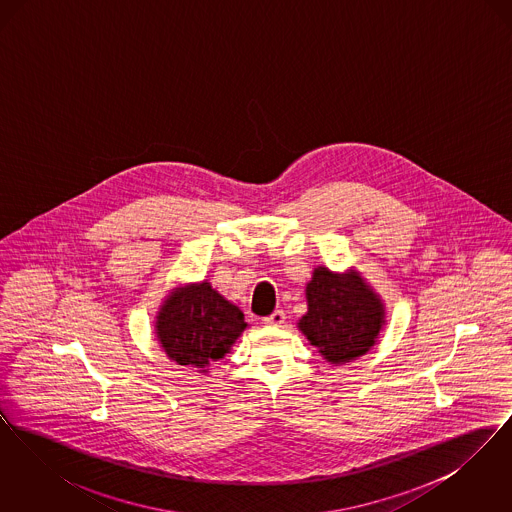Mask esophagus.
Here are the masks:
<instances>
[{
	"mask_svg": "<svg viewBox=\"0 0 512 512\" xmlns=\"http://www.w3.org/2000/svg\"><path fill=\"white\" fill-rule=\"evenodd\" d=\"M263 322L267 324V326H282L284 322H286V313L284 311H274L272 315H268V317L263 318Z\"/></svg>",
	"mask_w": 512,
	"mask_h": 512,
	"instance_id": "34e87169",
	"label": "esophagus"
}]
</instances>
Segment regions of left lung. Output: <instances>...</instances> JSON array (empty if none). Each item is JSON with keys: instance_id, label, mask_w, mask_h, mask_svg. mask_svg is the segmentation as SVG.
Instances as JSON below:
<instances>
[{"instance_id": "1", "label": "left lung", "mask_w": 512, "mask_h": 512, "mask_svg": "<svg viewBox=\"0 0 512 512\" xmlns=\"http://www.w3.org/2000/svg\"><path fill=\"white\" fill-rule=\"evenodd\" d=\"M307 303L299 328L332 365L365 355L380 334L382 303L355 272L343 276L318 267L307 284Z\"/></svg>"}]
</instances>
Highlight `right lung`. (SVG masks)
<instances>
[{
  "label": "right lung",
  "mask_w": 512,
  "mask_h": 512,
  "mask_svg": "<svg viewBox=\"0 0 512 512\" xmlns=\"http://www.w3.org/2000/svg\"><path fill=\"white\" fill-rule=\"evenodd\" d=\"M245 326L244 313L209 282H201L169 295L157 317V336L172 361L207 372L205 368L228 353Z\"/></svg>",
  "instance_id": "right-lung-1"
}]
</instances>
